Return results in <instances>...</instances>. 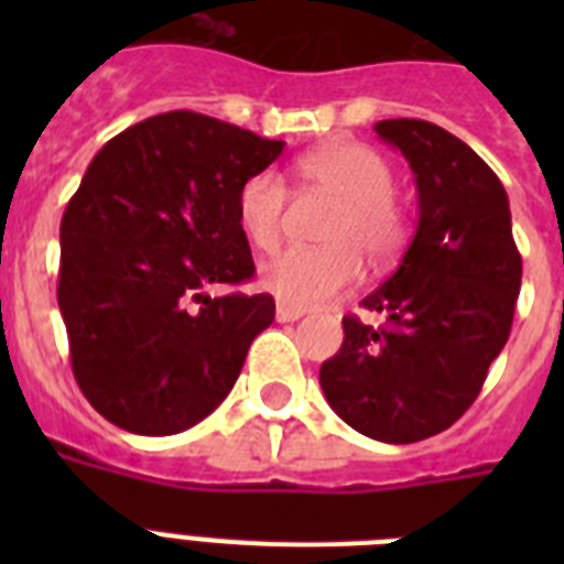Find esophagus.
<instances>
[{"label":"esophagus","mask_w":564,"mask_h":564,"mask_svg":"<svg viewBox=\"0 0 564 564\" xmlns=\"http://www.w3.org/2000/svg\"><path fill=\"white\" fill-rule=\"evenodd\" d=\"M274 316H278V322H299V318L304 316V310L292 307V304H278Z\"/></svg>","instance_id":"obj_1"}]
</instances>
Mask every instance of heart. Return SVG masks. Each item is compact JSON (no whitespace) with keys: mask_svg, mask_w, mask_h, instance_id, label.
Returning <instances> with one entry per match:
<instances>
[{"mask_svg":"<svg viewBox=\"0 0 564 564\" xmlns=\"http://www.w3.org/2000/svg\"><path fill=\"white\" fill-rule=\"evenodd\" d=\"M307 189L336 198L318 248H286L260 269V286L292 307H316L343 295L360 278V251L369 263H386L401 251L406 219L394 202L389 163L360 143H330L295 163ZM286 184L278 172L260 170L237 189V221L248 242L274 248L283 234Z\"/></svg>","mask_w":564,"mask_h":564,"instance_id":"obj_1","label":"heart"}]
</instances>
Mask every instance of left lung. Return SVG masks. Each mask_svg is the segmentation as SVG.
<instances>
[{
	"mask_svg": "<svg viewBox=\"0 0 564 564\" xmlns=\"http://www.w3.org/2000/svg\"><path fill=\"white\" fill-rule=\"evenodd\" d=\"M377 137L410 161L419 228L398 272L343 318V348L322 362L330 410L362 436L410 445L447 430L482 389L512 330L521 254L507 189L459 137L424 119H383Z\"/></svg>",
	"mask_w": 564,
	"mask_h": 564,
	"instance_id": "8db88e82",
	"label": "left lung"
}]
</instances>
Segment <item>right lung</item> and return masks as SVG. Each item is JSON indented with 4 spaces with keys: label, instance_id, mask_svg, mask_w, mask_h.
<instances>
[{
    "label": "right lung",
    "instance_id": "right-lung-1",
    "mask_svg": "<svg viewBox=\"0 0 564 564\" xmlns=\"http://www.w3.org/2000/svg\"><path fill=\"white\" fill-rule=\"evenodd\" d=\"M283 140L170 110L101 145L61 219L57 307L78 389L110 424L172 436L207 419L237 383L272 295L207 286L248 281L239 184Z\"/></svg>",
    "mask_w": 564,
    "mask_h": 564
}]
</instances>
